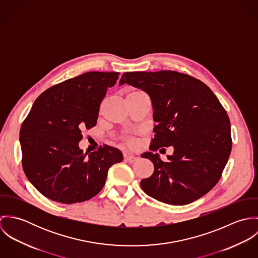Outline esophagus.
I'll return each mask as SVG.
<instances>
[{
    "mask_svg": "<svg viewBox=\"0 0 258 258\" xmlns=\"http://www.w3.org/2000/svg\"><path fill=\"white\" fill-rule=\"evenodd\" d=\"M124 159H125V161L128 162V163H134V162H136V161L138 160V158L135 157V156H133V155H125Z\"/></svg>",
    "mask_w": 258,
    "mask_h": 258,
    "instance_id": "1",
    "label": "esophagus"
}]
</instances>
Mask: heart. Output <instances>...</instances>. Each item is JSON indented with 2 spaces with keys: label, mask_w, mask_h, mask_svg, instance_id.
<instances>
[{
  "label": "heart",
  "mask_w": 258,
  "mask_h": 258,
  "mask_svg": "<svg viewBox=\"0 0 258 258\" xmlns=\"http://www.w3.org/2000/svg\"><path fill=\"white\" fill-rule=\"evenodd\" d=\"M136 92H140V91H133V92H131V93H129V94H132V93H136ZM133 143H134V142H133L132 140H130V141H129V144H133Z\"/></svg>",
  "instance_id": "heart-1"
}]
</instances>
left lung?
Masks as SVG:
<instances>
[{
	"label": "left lung",
	"instance_id": "8db88e82",
	"mask_svg": "<svg viewBox=\"0 0 258 258\" xmlns=\"http://www.w3.org/2000/svg\"><path fill=\"white\" fill-rule=\"evenodd\" d=\"M127 83L151 98L157 123L150 150L142 158L154 173L140 183L148 196L174 206L190 204L209 192L221 179L231 152L230 122L226 111L201 80L178 72L125 73ZM173 146L163 162L153 152Z\"/></svg>",
	"mask_w": 258,
	"mask_h": 258
}]
</instances>
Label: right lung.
I'll use <instances>...</instances> for the list:
<instances>
[{
    "instance_id": "add662e5",
    "label": "right lung",
    "mask_w": 258,
    "mask_h": 258,
    "mask_svg": "<svg viewBox=\"0 0 258 258\" xmlns=\"http://www.w3.org/2000/svg\"><path fill=\"white\" fill-rule=\"evenodd\" d=\"M119 73L91 72L43 91L20 131L22 164L29 181L49 200L75 204L96 196L108 170L123 160L120 150L103 145L83 153L82 131L97 123L99 107Z\"/></svg>"
}]
</instances>
